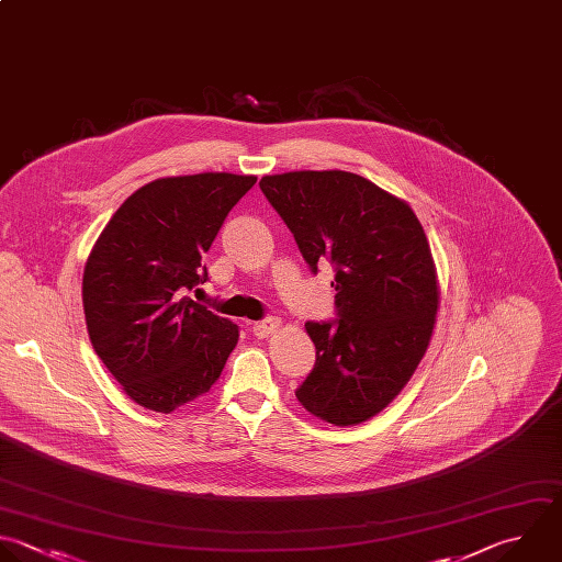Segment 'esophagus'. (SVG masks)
<instances>
[{
	"mask_svg": "<svg viewBox=\"0 0 562 562\" xmlns=\"http://www.w3.org/2000/svg\"><path fill=\"white\" fill-rule=\"evenodd\" d=\"M279 325H281V321H279L277 316H266V318L252 323V334L259 336V338H266V336H270L272 331H277Z\"/></svg>",
	"mask_w": 562,
	"mask_h": 562,
	"instance_id": "34e87169",
	"label": "esophagus"
}]
</instances>
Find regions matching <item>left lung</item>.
I'll use <instances>...</instances> for the list:
<instances>
[{
	"label": "left lung",
	"instance_id": "left-lung-1",
	"mask_svg": "<svg viewBox=\"0 0 562 562\" xmlns=\"http://www.w3.org/2000/svg\"><path fill=\"white\" fill-rule=\"evenodd\" d=\"M263 195L316 274L334 268L336 318L307 321L316 362L296 389L316 417L360 424L411 380L435 325L439 292L411 206L349 171L266 176Z\"/></svg>",
	"mask_w": 562,
	"mask_h": 562
}]
</instances>
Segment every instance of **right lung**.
I'll return each instance as SVG.
<instances>
[{
    "label": "right lung",
    "instance_id": "1",
    "mask_svg": "<svg viewBox=\"0 0 562 562\" xmlns=\"http://www.w3.org/2000/svg\"><path fill=\"white\" fill-rule=\"evenodd\" d=\"M255 176L162 178L130 195L92 248L83 310L94 351L140 406L171 413L220 378L239 329L187 292Z\"/></svg>",
    "mask_w": 562,
    "mask_h": 562
}]
</instances>
